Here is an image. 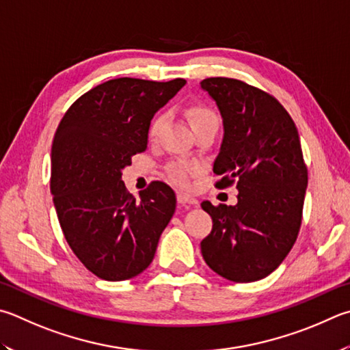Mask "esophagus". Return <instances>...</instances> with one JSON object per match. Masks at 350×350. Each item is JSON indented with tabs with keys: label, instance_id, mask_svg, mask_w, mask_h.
<instances>
[{
	"label": "esophagus",
	"instance_id": "1",
	"mask_svg": "<svg viewBox=\"0 0 350 350\" xmlns=\"http://www.w3.org/2000/svg\"><path fill=\"white\" fill-rule=\"evenodd\" d=\"M177 202L182 203V205H196L197 199L193 196L185 194V193H177Z\"/></svg>",
	"mask_w": 350,
	"mask_h": 350
}]
</instances>
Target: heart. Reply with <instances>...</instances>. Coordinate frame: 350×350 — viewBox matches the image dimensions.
<instances>
[{
  "label": "heart",
  "instance_id": "1",
  "mask_svg": "<svg viewBox=\"0 0 350 350\" xmlns=\"http://www.w3.org/2000/svg\"><path fill=\"white\" fill-rule=\"evenodd\" d=\"M187 116H188L189 124H191L193 129L197 125L206 122V120L217 119V114L209 109V107L202 105V104H196V105L189 107V109L187 110ZM163 120H165L163 114H159L157 118L153 119V122H151V125H150V137L151 139H154L159 135V131H161L162 125H163ZM196 171H197V168L194 167V165L183 163V162L173 163L168 167V177L174 183H177V185L187 187L189 177H191Z\"/></svg>",
  "mask_w": 350,
  "mask_h": 350
}]
</instances>
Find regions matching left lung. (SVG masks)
<instances>
[{
	"mask_svg": "<svg viewBox=\"0 0 350 350\" xmlns=\"http://www.w3.org/2000/svg\"><path fill=\"white\" fill-rule=\"evenodd\" d=\"M200 85L224 119L215 185L239 189L234 206L202 202L213 219L202 256L226 280H262L280 266L301 226L308 168L297 126L274 96L243 81L206 78Z\"/></svg>",
	"mask_w": 350,
	"mask_h": 350,
	"instance_id": "obj_1",
	"label": "left lung"
}]
</instances>
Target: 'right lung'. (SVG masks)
I'll return each instance as SVG.
<instances>
[{
    "mask_svg": "<svg viewBox=\"0 0 350 350\" xmlns=\"http://www.w3.org/2000/svg\"><path fill=\"white\" fill-rule=\"evenodd\" d=\"M185 82L107 81L76 99L55 133L50 191L61 230L103 280H129L147 269L173 217L176 196L167 183L151 182L136 200L122 170L147 148L151 119Z\"/></svg>",
    "mask_w": 350,
    "mask_h": 350,
    "instance_id": "obj_1",
    "label": "right lung"
}]
</instances>
